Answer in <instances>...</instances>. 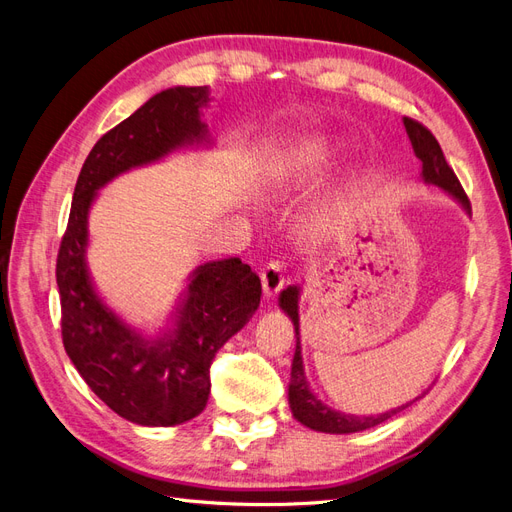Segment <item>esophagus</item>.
Returning <instances> with one entry per match:
<instances>
[{
  "label": "esophagus",
  "mask_w": 512,
  "mask_h": 512,
  "mask_svg": "<svg viewBox=\"0 0 512 512\" xmlns=\"http://www.w3.org/2000/svg\"><path fill=\"white\" fill-rule=\"evenodd\" d=\"M260 282L262 290L267 297H275L284 286V262L282 260H269L265 267L260 269Z\"/></svg>",
  "instance_id": "1"
}]
</instances>
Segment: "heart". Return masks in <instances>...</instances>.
<instances>
[{
  "label": "heart",
  "mask_w": 512,
  "mask_h": 512,
  "mask_svg": "<svg viewBox=\"0 0 512 512\" xmlns=\"http://www.w3.org/2000/svg\"><path fill=\"white\" fill-rule=\"evenodd\" d=\"M333 153V145L327 138H305L299 145H294L282 158V162L277 164L273 173L275 185L280 190H292L303 183H309L331 164Z\"/></svg>",
  "instance_id": "b5f03b06"
}]
</instances>
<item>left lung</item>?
I'll use <instances>...</instances> for the list:
<instances>
[{
  "label": "left lung",
  "instance_id": "8db88e82",
  "mask_svg": "<svg viewBox=\"0 0 512 512\" xmlns=\"http://www.w3.org/2000/svg\"><path fill=\"white\" fill-rule=\"evenodd\" d=\"M404 126L406 132L412 141L416 158L423 162V179L429 183L440 185L442 190H446L451 196H455L459 203L472 211L470 207V198L463 192L461 183L455 175V170L448 166L444 153L440 149V143L436 141L423 123H418L416 119L404 117ZM297 303H299V288H286L280 297V305L284 312L292 318L294 322V333H297V350H294V359H292V371H290V389H288V401H290V410L297 418L299 423L307 425L309 429L324 431V433H354V431H363L369 427H376L384 423L386 418H391L399 410H404L406 406H401L397 410L384 412L378 416H352L331 410L322 404L316 395L309 391L305 374H303V359H301V344H299V312H297Z\"/></svg>",
  "mask_w": 512,
  "mask_h": 512
}]
</instances>
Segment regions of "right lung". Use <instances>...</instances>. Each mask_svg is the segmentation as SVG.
I'll return each instance as SVG.
<instances>
[{
  "label": "right lung",
  "mask_w": 512,
  "mask_h": 512,
  "mask_svg": "<svg viewBox=\"0 0 512 512\" xmlns=\"http://www.w3.org/2000/svg\"><path fill=\"white\" fill-rule=\"evenodd\" d=\"M205 102L207 87L166 89L108 130L76 179L59 243L55 275L64 348L89 389L136 425L170 427L203 412L215 352L260 303L258 275L239 258L207 262L194 271L177 327L160 339H143L100 301L87 275V211L96 190L123 170L203 141L207 128L198 108Z\"/></svg>",
  "instance_id": "1"
}]
</instances>
